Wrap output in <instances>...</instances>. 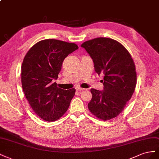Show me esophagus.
<instances>
[{"label":"esophagus","instance_id":"esophagus-1","mask_svg":"<svg viewBox=\"0 0 159 159\" xmlns=\"http://www.w3.org/2000/svg\"><path fill=\"white\" fill-rule=\"evenodd\" d=\"M76 89L77 91H79V92H82V91H83V90H86L85 89H83V88H80V87H77Z\"/></svg>","mask_w":159,"mask_h":159}]
</instances>
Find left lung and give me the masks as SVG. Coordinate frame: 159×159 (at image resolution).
Returning <instances> with one entry per match:
<instances>
[{
  "mask_svg": "<svg viewBox=\"0 0 159 159\" xmlns=\"http://www.w3.org/2000/svg\"><path fill=\"white\" fill-rule=\"evenodd\" d=\"M81 47L93 59L95 72L105 75L103 90L90 89L89 109L99 119L111 120L123 111L134 91L137 72L133 59L123 45L112 39L96 38Z\"/></svg>",
  "mask_w": 159,
  "mask_h": 159,
  "instance_id": "obj_1",
  "label": "left lung"
}]
</instances>
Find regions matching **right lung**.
Listing matches in <instances>:
<instances>
[{
	"instance_id": "1",
	"label": "right lung",
	"mask_w": 159,
	"mask_h": 159,
	"mask_svg": "<svg viewBox=\"0 0 159 159\" xmlns=\"http://www.w3.org/2000/svg\"><path fill=\"white\" fill-rule=\"evenodd\" d=\"M75 43L45 39L27 52L21 66V82L25 97L34 112L46 121L58 120L69 107L76 90H64L53 83L65 58L78 49Z\"/></svg>"
}]
</instances>
